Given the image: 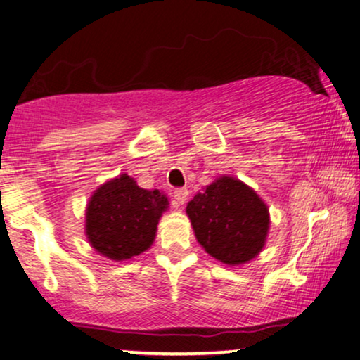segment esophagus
<instances>
[{"instance_id":"obj_1","label":"esophagus","mask_w":360,"mask_h":360,"mask_svg":"<svg viewBox=\"0 0 360 360\" xmlns=\"http://www.w3.org/2000/svg\"><path fill=\"white\" fill-rule=\"evenodd\" d=\"M189 198V191L186 188H181V189H176L174 191V199H176V206H183L188 201Z\"/></svg>"}]
</instances>
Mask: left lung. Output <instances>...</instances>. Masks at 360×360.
Segmentation results:
<instances>
[{
	"label": "left lung",
	"mask_w": 360,
	"mask_h": 360,
	"mask_svg": "<svg viewBox=\"0 0 360 360\" xmlns=\"http://www.w3.org/2000/svg\"><path fill=\"white\" fill-rule=\"evenodd\" d=\"M198 243L209 256L240 266L259 256L269 234V207L238 177L219 176L186 207Z\"/></svg>",
	"instance_id": "1"
}]
</instances>
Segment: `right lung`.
<instances>
[{
    "label": "right lung",
    "instance_id": "right-lung-1",
    "mask_svg": "<svg viewBox=\"0 0 360 360\" xmlns=\"http://www.w3.org/2000/svg\"><path fill=\"white\" fill-rule=\"evenodd\" d=\"M169 199L159 189H143L120 174L99 186L86 206L84 233L94 251L111 261H127L148 251L156 239Z\"/></svg>",
    "mask_w": 360,
    "mask_h": 360
}]
</instances>
